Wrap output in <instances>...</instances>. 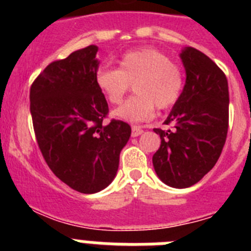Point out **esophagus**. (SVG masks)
<instances>
[{"instance_id": "34e87169", "label": "esophagus", "mask_w": 251, "mask_h": 251, "mask_svg": "<svg viewBox=\"0 0 251 251\" xmlns=\"http://www.w3.org/2000/svg\"><path fill=\"white\" fill-rule=\"evenodd\" d=\"M143 133V129H142L139 126H133L132 127V137H138Z\"/></svg>"}]
</instances>
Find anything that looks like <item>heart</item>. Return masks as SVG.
Returning a JSON list of instances; mask_svg holds the SVG:
<instances>
[{"instance_id":"b5f03b06","label":"heart","mask_w":251,"mask_h":251,"mask_svg":"<svg viewBox=\"0 0 251 251\" xmlns=\"http://www.w3.org/2000/svg\"><path fill=\"white\" fill-rule=\"evenodd\" d=\"M134 84V97L114 110V115L128 122L152 118L154 104L159 109L174 105L183 88L182 69L167 55L152 48L129 51L119 59L118 69L100 68L95 73V85L105 99L119 104Z\"/></svg>"}]
</instances>
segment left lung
<instances>
[{
    "instance_id": "1",
    "label": "left lung",
    "mask_w": 251,
    "mask_h": 251,
    "mask_svg": "<svg viewBox=\"0 0 251 251\" xmlns=\"http://www.w3.org/2000/svg\"><path fill=\"white\" fill-rule=\"evenodd\" d=\"M186 84L165 121L154 128L161 146L153 167L162 182L175 188L195 185L216 165L229 128V86L224 72L195 48L181 52Z\"/></svg>"
}]
</instances>
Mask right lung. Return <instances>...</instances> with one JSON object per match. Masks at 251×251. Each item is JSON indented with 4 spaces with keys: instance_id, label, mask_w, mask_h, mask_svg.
Segmentation results:
<instances>
[{
    "instance_id": "obj_1",
    "label": "right lung",
    "mask_w": 251,
    "mask_h": 251,
    "mask_svg": "<svg viewBox=\"0 0 251 251\" xmlns=\"http://www.w3.org/2000/svg\"><path fill=\"white\" fill-rule=\"evenodd\" d=\"M98 48L90 45L49 64L30 88L37 145L49 168L81 194L101 191L114 179L130 126L112 119L95 85Z\"/></svg>"
}]
</instances>
